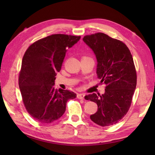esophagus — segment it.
<instances>
[{"label": "esophagus", "mask_w": 155, "mask_h": 155, "mask_svg": "<svg viewBox=\"0 0 155 155\" xmlns=\"http://www.w3.org/2000/svg\"><path fill=\"white\" fill-rule=\"evenodd\" d=\"M84 97V94H83V93H80V94H77V98H78V99L83 100Z\"/></svg>", "instance_id": "esophagus-1"}]
</instances>
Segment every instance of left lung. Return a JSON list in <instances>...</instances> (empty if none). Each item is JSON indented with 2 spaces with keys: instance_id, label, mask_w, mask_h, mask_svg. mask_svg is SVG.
Here are the masks:
<instances>
[{
  "instance_id": "left-lung-1",
  "label": "left lung",
  "mask_w": 155,
  "mask_h": 155,
  "mask_svg": "<svg viewBox=\"0 0 155 155\" xmlns=\"http://www.w3.org/2000/svg\"><path fill=\"white\" fill-rule=\"evenodd\" d=\"M83 41L94 52L97 74L105 93L84 97L97 104L91 119L102 127L117 124L126 115L137 86V72L130 51L124 42L103 32L84 36Z\"/></svg>"
}]
</instances>
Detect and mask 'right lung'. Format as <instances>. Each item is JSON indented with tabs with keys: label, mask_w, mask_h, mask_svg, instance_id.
<instances>
[{
	"label": "right lung",
	"mask_w": 155,
	"mask_h": 155,
	"mask_svg": "<svg viewBox=\"0 0 155 155\" xmlns=\"http://www.w3.org/2000/svg\"><path fill=\"white\" fill-rule=\"evenodd\" d=\"M81 36L55 34L35 42L23 56L18 85L26 110L34 119L48 124L61 118L69 99L77 94L53 87L66 52Z\"/></svg>",
	"instance_id": "add662e5"
}]
</instances>
